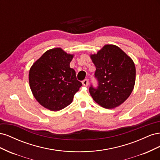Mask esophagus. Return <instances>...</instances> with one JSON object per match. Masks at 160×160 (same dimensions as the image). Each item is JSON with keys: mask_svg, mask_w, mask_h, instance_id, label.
<instances>
[{"mask_svg": "<svg viewBox=\"0 0 160 160\" xmlns=\"http://www.w3.org/2000/svg\"><path fill=\"white\" fill-rule=\"evenodd\" d=\"M82 83H83V86H88V84H89V81H88V79H84L83 81H82Z\"/></svg>", "mask_w": 160, "mask_h": 160, "instance_id": "esophagus-1", "label": "esophagus"}]
</instances>
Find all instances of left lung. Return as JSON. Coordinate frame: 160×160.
I'll return each mask as SVG.
<instances>
[{
  "instance_id": "left-lung-1",
  "label": "left lung",
  "mask_w": 160,
  "mask_h": 160,
  "mask_svg": "<svg viewBox=\"0 0 160 160\" xmlns=\"http://www.w3.org/2000/svg\"><path fill=\"white\" fill-rule=\"evenodd\" d=\"M96 67L98 87L91 85L89 93L96 103L106 109L123 103L133 89L135 67L131 58L120 49L105 45L97 54L91 55Z\"/></svg>"
}]
</instances>
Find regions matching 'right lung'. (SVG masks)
Instances as JSON below:
<instances>
[{
    "instance_id": "1",
    "label": "right lung",
    "mask_w": 160,
    "mask_h": 160,
    "mask_svg": "<svg viewBox=\"0 0 160 160\" xmlns=\"http://www.w3.org/2000/svg\"><path fill=\"white\" fill-rule=\"evenodd\" d=\"M73 55L61 48L46 51L29 71V84L37 101L51 111H59L71 103L82 86L70 68Z\"/></svg>"
}]
</instances>
